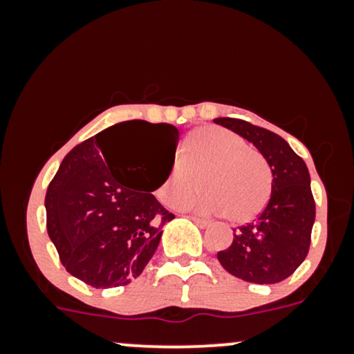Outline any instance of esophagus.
I'll return each instance as SVG.
<instances>
[{
    "label": "esophagus",
    "instance_id": "esophagus-1",
    "mask_svg": "<svg viewBox=\"0 0 354 354\" xmlns=\"http://www.w3.org/2000/svg\"><path fill=\"white\" fill-rule=\"evenodd\" d=\"M189 219L193 223H196V225L200 226V228H206V226L209 225V221H206V219H201V218H198V216H189Z\"/></svg>",
    "mask_w": 354,
    "mask_h": 354
}]
</instances>
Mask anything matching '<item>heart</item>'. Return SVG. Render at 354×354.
<instances>
[{
	"label": "heart",
	"mask_w": 354,
	"mask_h": 354,
	"mask_svg": "<svg viewBox=\"0 0 354 354\" xmlns=\"http://www.w3.org/2000/svg\"><path fill=\"white\" fill-rule=\"evenodd\" d=\"M205 188L196 198L185 201L197 187V176ZM271 194V171L265 156L250 148L241 136L225 128L206 126L191 133L185 156L169 166L158 198L168 206L193 209L201 214H223L245 223L261 213Z\"/></svg>",
	"instance_id": "1"
}]
</instances>
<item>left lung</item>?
<instances>
[{
	"mask_svg": "<svg viewBox=\"0 0 354 354\" xmlns=\"http://www.w3.org/2000/svg\"><path fill=\"white\" fill-rule=\"evenodd\" d=\"M213 121L250 141L265 156L273 174L266 208L236 231L228 250L219 251V263L243 281H283L304 261L311 243L316 208L306 163L273 131L236 118Z\"/></svg>",
	"mask_w": 354,
	"mask_h": 354,
	"instance_id": "1",
	"label": "left lung"
}]
</instances>
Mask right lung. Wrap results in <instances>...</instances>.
I'll return each instance as SVG.
<instances>
[{"label":"right lung","mask_w":354,"mask_h":354,"mask_svg":"<svg viewBox=\"0 0 354 354\" xmlns=\"http://www.w3.org/2000/svg\"><path fill=\"white\" fill-rule=\"evenodd\" d=\"M124 131L156 137L170 149L156 182L147 181L151 149H124ZM176 145L174 126L135 120L109 126L64 156L44 208L48 234L68 273L93 288L124 286L143 273L163 225L174 218L151 193L174 163Z\"/></svg>","instance_id":"add662e5"}]
</instances>
